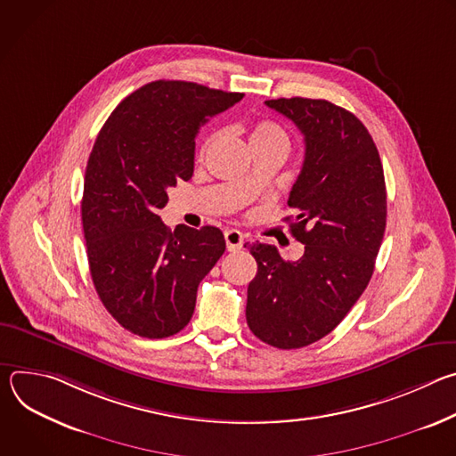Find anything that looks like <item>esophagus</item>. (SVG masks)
I'll return each mask as SVG.
<instances>
[{
  "label": "esophagus",
  "mask_w": 456,
  "mask_h": 456,
  "mask_svg": "<svg viewBox=\"0 0 456 456\" xmlns=\"http://www.w3.org/2000/svg\"><path fill=\"white\" fill-rule=\"evenodd\" d=\"M224 238H225V245H227L229 252H236L243 247V234L236 229H227L224 232Z\"/></svg>",
  "instance_id": "1"
}]
</instances>
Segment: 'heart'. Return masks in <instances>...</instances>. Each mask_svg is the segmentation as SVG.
Returning <instances> with one entry per match:
<instances>
[{
  "label": "heart",
  "instance_id": "obj_1",
  "mask_svg": "<svg viewBox=\"0 0 456 456\" xmlns=\"http://www.w3.org/2000/svg\"><path fill=\"white\" fill-rule=\"evenodd\" d=\"M216 135L209 137L208 142L204 144L206 151L213 142H215ZM248 142L250 146H259V144H281V146H289V137L285 134V129H281L278 124L269 122V120H259L250 127V134H248Z\"/></svg>",
  "mask_w": 456,
  "mask_h": 456
}]
</instances>
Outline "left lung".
I'll use <instances>...</instances> for the list:
<instances>
[{"instance_id": "obj_1", "label": "left lung", "mask_w": 456, "mask_h": 456, "mask_svg": "<svg viewBox=\"0 0 456 456\" xmlns=\"http://www.w3.org/2000/svg\"><path fill=\"white\" fill-rule=\"evenodd\" d=\"M265 104L305 137L287 202L296 216L285 218L305 252L285 262L274 245H248L257 273L245 315L257 339L294 350L329 336L364 292L386 229V183L371 135L348 110L303 97Z\"/></svg>"}]
</instances>
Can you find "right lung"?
Wrapping results in <instances>:
<instances>
[{
	"mask_svg": "<svg viewBox=\"0 0 456 456\" xmlns=\"http://www.w3.org/2000/svg\"><path fill=\"white\" fill-rule=\"evenodd\" d=\"M243 99L187 81H153L108 117L88 159L81 218L90 274L120 327L148 339L189 322L200 281L225 250L220 229L164 225L167 191L194 169L202 124Z\"/></svg>",
	"mask_w": 456,
	"mask_h": 456,
	"instance_id": "obj_1",
	"label": "right lung"
}]
</instances>
